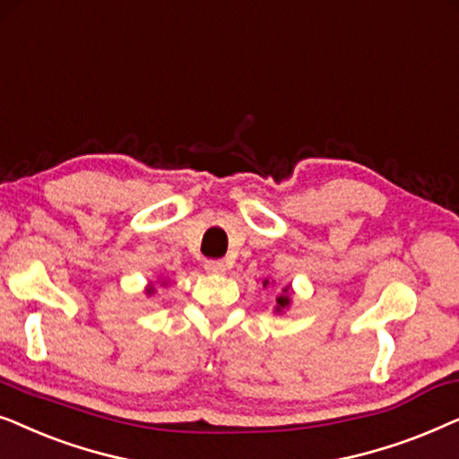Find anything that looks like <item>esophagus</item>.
Instances as JSON below:
<instances>
[{
  "label": "esophagus",
  "instance_id": "obj_1",
  "mask_svg": "<svg viewBox=\"0 0 459 459\" xmlns=\"http://www.w3.org/2000/svg\"><path fill=\"white\" fill-rule=\"evenodd\" d=\"M204 266L207 273H226V268H229L224 260H205Z\"/></svg>",
  "mask_w": 459,
  "mask_h": 459
}]
</instances>
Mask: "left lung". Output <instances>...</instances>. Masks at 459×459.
I'll return each mask as SVG.
<instances>
[{"label":"left lung","instance_id":"1","mask_svg":"<svg viewBox=\"0 0 459 459\" xmlns=\"http://www.w3.org/2000/svg\"><path fill=\"white\" fill-rule=\"evenodd\" d=\"M262 285H268V279H264L262 281ZM290 302H291V291H290V285L287 287H283V293H281V296L277 298V307H274V310H277V313H281V310H285L287 307H290Z\"/></svg>","mask_w":459,"mask_h":459}]
</instances>
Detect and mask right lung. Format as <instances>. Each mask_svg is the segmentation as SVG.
<instances>
[{
	"label": "right lung",
	"instance_id": "add662e5",
	"mask_svg": "<svg viewBox=\"0 0 459 459\" xmlns=\"http://www.w3.org/2000/svg\"><path fill=\"white\" fill-rule=\"evenodd\" d=\"M152 291H155V287H152V285H151V287H149V290H146V293H152Z\"/></svg>",
	"mask_w": 459,
	"mask_h": 459
}]
</instances>
